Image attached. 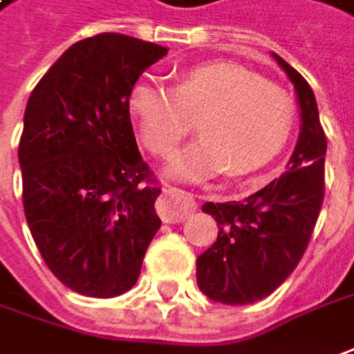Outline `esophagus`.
<instances>
[{
	"label": "esophagus",
	"mask_w": 354,
	"mask_h": 354,
	"mask_svg": "<svg viewBox=\"0 0 354 354\" xmlns=\"http://www.w3.org/2000/svg\"><path fill=\"white\" fill-rule=\"evenodd\" d=\"M158 216L166 223H178L184 222L194 209H196V202L190 192H184L174 186H164V196L158 200Z\"/></svg>",
	"instance_id": "esophagus-1"
}]
</instances>
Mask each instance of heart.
<instances>
[{
	"mask_svg": "<svg viewBox=\"0 0 354 354\" xmlns=\"http://www.w3.org/2000/svg\"><path fill=\"white\" fill-rule=\"evenodd\" d=\"M129 111L148 152L166 156L200 116L202 138L178 150L168 172L200 182L223 172L248 176L273 160L287 145L295 106L277 85L236 63H204L186 69L174 88L140 79L129 95Z\"/></svg>",
	"mask_w": 354,
	"mask_h": 354,
	"instance_id": "b5f03b06",
	"label": "heart"
}]
</instances>
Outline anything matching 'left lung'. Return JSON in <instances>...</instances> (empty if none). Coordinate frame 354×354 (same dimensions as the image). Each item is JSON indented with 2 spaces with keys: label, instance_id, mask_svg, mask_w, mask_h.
<instances>
[{
  "label": "left lung",
  "instance_id": "1",
  "mask_svg": "<svg viewBox=\"0 0 354 354\" xmlns=\"http://www.w3.org/2000/svg\"><path fill=\"white\" fill-rule=\"evenodd\" d=\"M277 65L295 86L301 131L287 170L239 202H206L218 239L196 261L198 287L223 305H248L271 295L297 268L325 198L327 138L313 88L279 55Z\"/></svg>",
  "mask_w": 354,
  "mask_h": 354
}]
</instances>
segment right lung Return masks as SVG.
Wrapping results in <instances>:
<instances>
[{"instance_id":"right-lung-1","label":"right lung","mask_w":354,"mask_h":354,"mask_svg":"<svg viewBox=\"0 0 354 354\" xmlns=\"http://www.w3.org/2000/svg\"><path fill=\"white\" fill-rule=\"evenodd\" d=\"M166 53L120 33L77 41L25 106L17 156L27 225L55 277L86 297L134 287L160 230V188L136 147L129 95Z\"/></svg>"}]
</instances>
